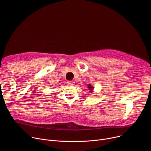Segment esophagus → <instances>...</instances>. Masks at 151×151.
Masks as SVG:
<instances>
[{
  "label": "esophagus",
  "mask_w": 151,
  "mask_h": 151,
  "mask_svg": "<svg viewBox=\"0 0 151 151\" xmlns=\"http://www.w3.org/2000/svg\"><path fill=\"white\" fill-rule=\"evenodd\" d=\"M67 83L68 84H69V85H73L75 83H74L73 81H67Z\"/></svg>",
  "instance_id": "esophagus-1"
}]
</instances>
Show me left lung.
Instances as JSON below:
<instances>
[{"instance_id":"obj_1","label":"left lung","mask_w":151,"mask_h":151,"mask_svg":"<svg viewBox=\"0 0 151 151\" xmlns=\"http://www.w3.org/2000/svg\"><path fill=\"white\" fill-rule=\"evenodd\" d=\"M88 88H89V89L90 90V91L91 92H92V91H93V87H92V86L91 85V84H88Z\"/></svg>"}]
</instances>
